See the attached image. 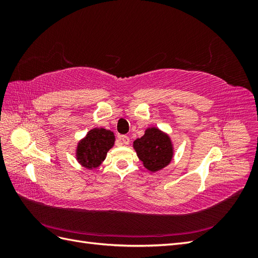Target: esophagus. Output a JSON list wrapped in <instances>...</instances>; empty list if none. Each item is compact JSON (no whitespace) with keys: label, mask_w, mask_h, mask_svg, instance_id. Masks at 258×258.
Here are the masks:
<instances>
[{"label":"esophagus","mask_w":258,"mask_h":258,"mask_svg":"<svg viewBox=\"0 0 258 258\" xmlns=\"http://www.w3.org/2000/svg\"><path fill=\"white\" fill-rule=\"evenodd\" d=\"M119 140H120V141H121L124 145H128V144L130 143V139H129V137H127V136H120V137H119Z\"/></svg>","instance_id":"esophagus-1"}]
</instances>
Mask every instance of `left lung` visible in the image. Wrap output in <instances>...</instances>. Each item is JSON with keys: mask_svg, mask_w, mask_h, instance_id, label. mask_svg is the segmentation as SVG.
<instances>
[{"mask_svg": "<svg viewBox=\"0 0 258 258\" xmlns=\"http://www.w3.org/2000/svg\"><path fill=\"white\" fill-rule=\"evenodd\" d=\"M134 147L140 160L150 171L165 168L172 159V146L169 137L156 128L147 129L142 138L136 140Z\"/></svg>", "mask_w": 258, "mask_h": 258, "instance_id": "left-lung-1", "label": "left lung"}]
</instances>
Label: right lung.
Instances as JSON below:
<instances>
[{"label": "right lung", "mask_w": 258, "mask_h": 258, "mask_svg": "<svg viewBox=\"0 0 258 258\" xmlns=\"http://www.w3.org/2000/svg\"><path fill=\"white\" fill-rule=\"evenodd\" d=\"M115 138L110 130L92 129L77 146V159L88 169L97 168L114 145Z\"/></svg>", "instance_id": "obj_1"}]
</instances>
